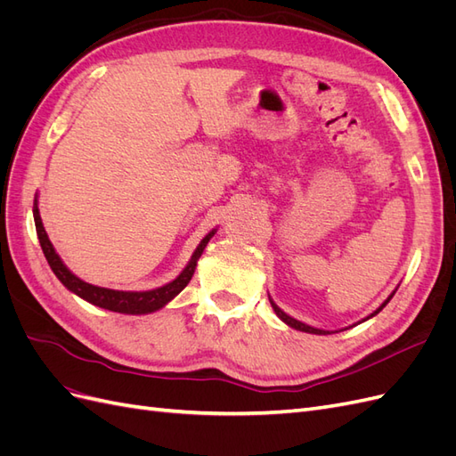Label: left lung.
I'll return each instance as SVG.
<instances>
[{
	"mask_svg": "<svg viewBox=\"0 0 456 456\" xmlns=\"http://www.w3.org/2000/svg\"><path fill=\"white\" fill-rule=\"evenodd\" d=\"M395 291H397V287L394 289V291L390 293V297L388 298H386L384 302H382V305L375 310V312H372V314H369L367 317H363V320L362 322H357V323H363V322H367V320H370V317H375L386 305H388V302H390V298L395 295ZM268 298H270V305H272V308H273V312H275V315H278L280 317V320L285 323V325H289V327H293V329H297V330H302V333H310V335H330V333H338V330H325V329H317V327H312V325H308V323H302V322H298V320H295V317H291V315H289V314H285L278 305H275V302L272 300V297L268 295ZM357 323H354V325H357ZM348 329V327H346Z\"/></svg>",
	"mask_w": 456,
	"mask_h": 456,
	"instance_id": "left-lung-1",
	"label": "left lung"
}]
</instances>
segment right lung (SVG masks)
Listing matches in <instances>:
<instances>
[{"instance_id": "obj_1", "label": "right lung", "mask_w": 456, "mask_h": 456, "mask_svg": "<svg viewBox=\"0 0 456 456\" xmlns=\"http://www.w3.org/2000/svg\"><path fill=\"white\" fill-rule=\"evenodd\" d=\"M34 223H36V232H37L41 251H44L53 273L57 275L59 281L68 289V291H72L79 298L87 300L89 305H94V306L110 310V312H118V314H129V315L151 314L156 310H161L165 305H169V302L190 283L203 249L216 233V228H213L209 233H207V236L196 247V251L191 253L186 268L178 273L173 281L165 283L161 287H156V289H150V291H118V289L91 285L84 280H79L76 273L68 270V266L64 265L59 253L54 251V247L49 241V236L44 228V223H41L39 209H37V196L34 200Z\"/></svg>"}]
</instances>
